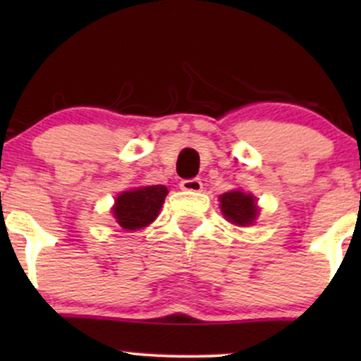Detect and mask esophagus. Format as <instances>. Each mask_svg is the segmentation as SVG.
Listing matches in <instances>:
<instances>
[{
	"instance_id": "34e87169",
	"label": "esophagus",
	"mask_w": 361,
	"mask_h": 361,
	"mask_svg": "<svg viewBox=\"0 0 361 361\" xmlns=\"http://www.w3.org/2000/svg\"><path fill=\"white\" fill-rule=\"evenodd\" d=\"M181 190H185V192H202V188H204V185H202V181L198 180V178H192V180H183L180 183Z\"/></svg>"
}]
</instances>
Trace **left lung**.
<instances>
[{
    "mask_svg": "<svg viewBox=\"0 0 361 361\" xmlns=\"http://www.w3.org/2000/svg\"><path fill=\"white\" fill-rule=\"evenodd\" d=\"M219 200H221L224 217L234 226H251L258 217V205H256V198L251 193L233 190V192L221 195Z\"/></svg>",
    "mask_w": 361,
    "mask_h": 361,
    "instance_id": "obj_1",
    "label": "left lung"
}]
</instances>
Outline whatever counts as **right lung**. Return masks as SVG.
<instances>
[{
	"instance_id": "right-lung-1",
	"label": "right lung",
	"mask_w": 361,
	"mask_h": 361,
	"mask_svg": "<svg viewBox=\"0 0 361 361\" xmlns=\"http://www.w3.org/2000/svg\"><path fill=\"white\" fill-rule=\"evenodd\" d=\"M168 188L164 185L140 186V188L127 190L115 198L111 209L118 226L126 231H137L147 227L159 214Z\"/></svg>"
}]
</instances>
